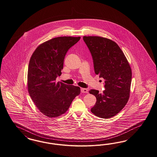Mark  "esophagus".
Returning a JSON list of instances; mask_svg holds the SVG:
<instances>
[{"label":"esophagus","mask_w":157,"mask_h":157,"mask_svg":"<svg viewBox=\"0 0 157 157\" xmlns=\"http://www.w3.org/2000/svg\"><path fill=\"white\" fill-rule=\"evenodd\" d=\"M81 92L82 93H87L88 92V90L86 89V88H81Z\"/></svg>","instance_id":"1"}]
</instances>
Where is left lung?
Returning <instances> with one entry per match:
<instances>
[{
	"mask_svg": "<svg viewBox=\"0 0 157 157\" xmlns=\"http://www.w3.org/2000/svg\"><path fill=\"white\" fill-rule=\"evenodd\" d=\"M83 39L93 59L94 72L105 79V90L89 91L97 99L91 112L101 118L108 119L124 108L130 96L132 70L119 46L113 40L100 36H86Z\"/></svg>",
	"mask_w": 157,
	"mask_h": 157,
	"instance_id": "8db88e82",
	"label": "left lung"
}]
</instances>
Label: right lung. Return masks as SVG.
Masks as SVG:
<instances>
[{"label": "right lung", "instance_id": "add662e5", "mask_svg": "<svg viewBox=\"0 0 157 157\" xmlns=\"http://www.w3.org/2000/svg\"><path fill=\"white\" fill-rule=\"evenodd\" d=\"M81 37L60 36L40 44L29 60L28 70V90L38 109L49 118L66 113L80 87L56 82L63 69L68 49Z\"/></svg>", "mask_w": 157, "mask_h": 157}]
</instances>
